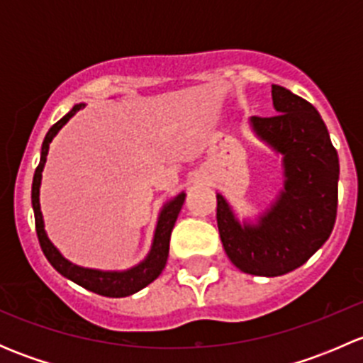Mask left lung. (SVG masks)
<instances>
[{
  "label": "left lung",
  "instance_id": "obj_1",
  "mask_svg": "<svg viewBox=\"0 0 363 363\" xmlns=\"http://www.w3.org/2000/svg\"><path fill=\"white\" fill-rule=\"evenodd\" d=\"M277 116L251 117L255 137L281 156L283 186L255 218H237L216 193L218 228L233 265L276 277L298 269L330 237L337 214L339 158L320 112L283 86H272Z\"/></svg>",
  "mask_w": 363,
  "mask_h": 363
}]
</instances>
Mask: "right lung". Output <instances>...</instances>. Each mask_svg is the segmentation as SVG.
<instances>
[{"instance_id": "obj_1", "label": "right lung", "mask_w": 363, "mask_h": 363, "mask_svg": "<svg viewBox=\"0 0 363 363\" xmlns=\"http://www.w3.org/2000/svg\"><path fill=\"white\" fill-rule=\"evenodd\" d=\"M86 104H77L67 116L61 117L49 131H47L45 138L42 144V152H40V163L35 170V177H33L31 186V205L33 212H35V223H36V235H38L40 246H42L43 255L49 259L50 265L65 276L67 279L73 281L79 286L86 288V290L94 291L98 295L112 296V298H121V296L133 295L151 284L152 281L158 279L160 274L163 272L164 265L168 259V246H170V235L174 230L177 216L181 212L182 203L186 200V193L181 191L175 195L174 199L167 200L163 207L160 208L158 221H156L155 235H152L151 250H149L145 258L138 262L137 265L130 267L124 270H101V269H89V267H80L77 263H72L68 258H65L63 252L57 250L49 239L45 232V223H43L42 208H40V186H42V172L45 168L47 155H49V145L54 140L61 128L75 116L77 112Z\"/></svg>"}]
</instances>
